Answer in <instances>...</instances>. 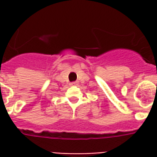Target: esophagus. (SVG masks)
Wrapping results in <instances>:
<instances>
[{
	"label": "esophagus",
	"mask_w": 157,
	"mask_h": 157,
	"mask_svg": "<svg viewBox=\"0 0 157 157\" xmlns=\"http://www.w3.org/2000/svg\"><path fill=\"white\" fill-rule=\"evenodd\" d=\"M71 86H76V85H78V82H71Z\"/></svg>",
	"instance_id": "34e87169"
}]
</instances>
